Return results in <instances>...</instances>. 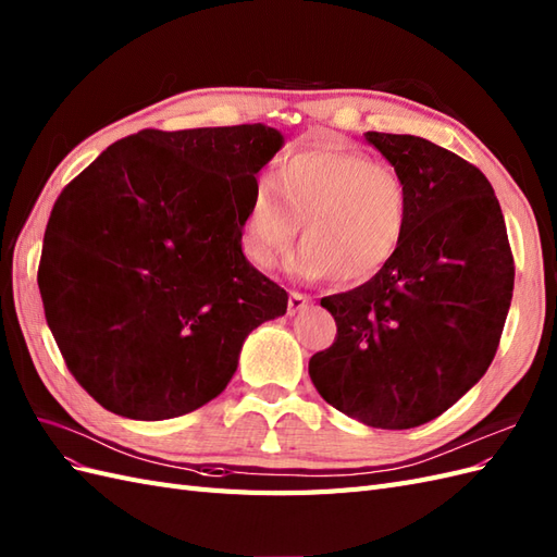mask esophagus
Listing matches in <instances>:
<instances>
[{"label":"esophagus","instance_id":"1","mask_svg":"<svg viewBox=\"0 0 557 557\" xmlns=\"http://www.w3.org/2000/svg\"><path fill=\"white\" fill-rule=\"evenodd\" d=\"M311 305V297L309 295H305V293H290V297H288V313H297V311H302V309H307Z\"/></svg>","mask_w":557,"mask_h":557}]
</instances>
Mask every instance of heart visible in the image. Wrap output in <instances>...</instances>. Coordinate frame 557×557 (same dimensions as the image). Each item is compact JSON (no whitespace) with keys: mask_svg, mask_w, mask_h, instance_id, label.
<instances>
[{"mask_svg":"<svg viewBox=\"0 0 557 557\" xmlns=\"http://www.w3.org/2000/svg\"><path fill=\"white\" fill-rule=\"evenodd\" d=\"M302 224L297 269L358 285L396 258L410 224V194L400 173L344 143H311L278 159L260 183L242 224L246 258L272 269Z\"/></svg>","mask_w":557,"mask_h":557,"instance_id":"b5f03b06","label":"heart"}]
</instances>
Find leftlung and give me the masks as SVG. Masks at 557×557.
<instances>
[{
    "instance_id": "obj_1",
    "label": "left lung",
    "mask_w": 557,
    "mask_h": 557,
    "mask_svg": "<svg viewBox=\"0 0 557 557\" xmlns=\"http://www.w3.org/2000/svg\"><path fill=\"white\" fill-rule=\"evenodd\" d=\"M408 185L396 258L354 290L321 299L337 323L309 377L325 403L374 429L443 414L487 372L513 297L516 264L490 180L417 135L366 133Z\"/></svg>"
}]
</instances>
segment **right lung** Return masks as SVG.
<instances>
[{"label":"right lung","instance_id":"add662e5","mask_svg":"<svg viewBox=\"0 0 557 557\" xmlns=\"http://www.w3.org/2000/svg\"><path fill=\"white\" fill-rule=\"evenodd\" d=\"M262 124L116 140L60 191L37 283L67 370L104 410L143 422L220 396L244 339L288 293L242 250L264 163Z\"/></svg>","mask_w":557,"mask_h":557}]
</instances>
